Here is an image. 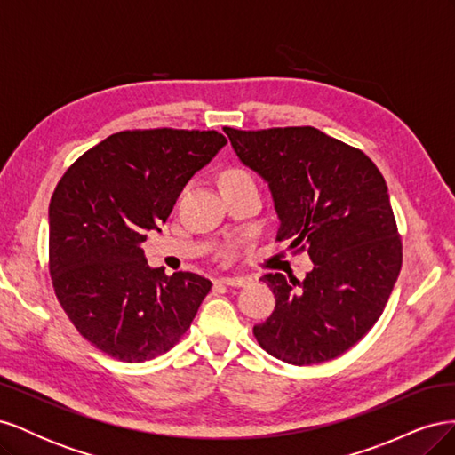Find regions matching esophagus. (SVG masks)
<instances>
[{"mask_svg":"<svg viewBox=\"0 0 455 455\" xmlns=\"http://www.w3.org/2000/svg\"><path fill=\"white\" fill-rule=\"evenodd\" d=\"M218 283H222V284H226V286L241 288V286H244L246 283H249V279H246V277H220Z\"/></svg>","mask_w":455,"mask_h":455,"instance_id":"obj_1","label":"esophagus"}]
</instances>
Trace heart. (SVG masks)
I'll list each match as a JSON object with an SVG mask.
<instances>
[{
    "label": "heart",
    "mask_w": 455,
    "mask_h": 455,
    "mask_svg": "<svg viewBox=\"0 0 455 455\" xmlns=\"http://www.w3.org/2000/svg\"><path fill=\"white\" fill-rule=\"evenodd\" d=\"M243 176H251L246 171L243 169H228L224 174H222V182H229V180H237V178H243Z\"/></svg>",
    "instance_id": "b5f03b06"
}]
</instances>
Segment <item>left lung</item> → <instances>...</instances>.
Masks as SVG:
<instances>
[{
  "mask_svg": "<svg viewBox=\"0 0 455 455\" xmlns=\"http://www.w3.org/2000/svg\"><path fill=\"white\" fill-rule=\"evenodd\" d=\"M237 157L271 189L277 241L307 251L304 281L267 273L275 309L254 326L275 359L332 361L381 316L403 266V243L379 169L361 149L315 127L224 129Z\"/></svg>",
  "mask_w": 455,
  "mask_h": 455,
  "instance_id": "8db88e82",
  "label": "left lung"
}]
</instances>
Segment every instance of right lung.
<instances>
[{
    "label": "right lung",
    "instance_id": "right-lung-1",
    "mask_svg": "<svg viewBox=\"0 0 455 455\" xmlns=\"http://www.w3.org/2000/svg\"><path fill=\"white\" fill-rule=\"evenodd\" d=\"M216 131H123L64 172L49 204V271L68 319L123 363L167 353L212 283L151 269L140 243L167 222L184 186L220 149Z\"/></svg>",
    "mask_w": 455,
    "mask_h": 455
}]
</instances>
